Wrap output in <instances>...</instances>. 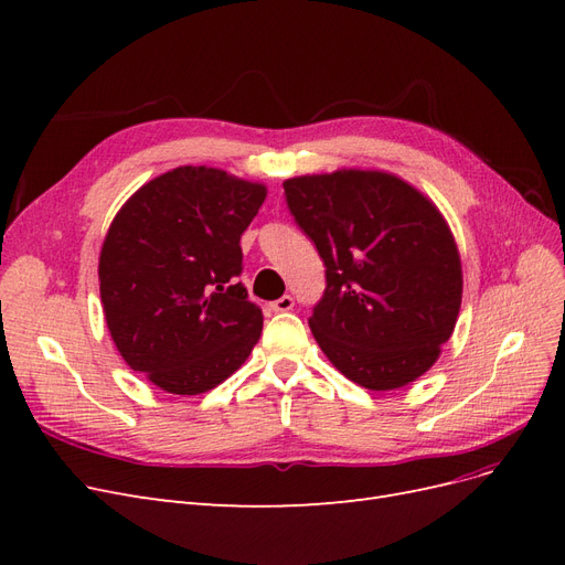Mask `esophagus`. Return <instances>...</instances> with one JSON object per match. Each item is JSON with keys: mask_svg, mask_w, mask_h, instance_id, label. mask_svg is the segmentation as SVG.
I'll return each instance as SVG.
<instances>
[{"mask_svg": "<svg viewBox=\"0 0 565 565\" xmlns=\"http://www.w3.org/2000/svg\"><path fill=\"white\" fill-rule=\"evenodd\" d=\"M292 309H295V299L289 297V295H282L280 299L270 301V311H276V313H287V311H292Z\"/></svg>", "mask_w": 565, "mask_h": 565, "instance_id": "obj_1", "label": "esophagus"}]
</instances>
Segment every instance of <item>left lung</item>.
I'll use <instances>...</instances> for the list:
<instances>
[{
  "mask_svg": "<svg viewBox=\"0 0 565 565\" xmlns=\"http://www.w3.org/2000/svg\"><path fill=\"white\" fill-rule=\"evenodd\" d=\"M287 207L324 262L309 318L330 363L370 391L429 370L461 306L455 235L436 204L396 174L337 169L282 183Z\"/></svg>",
  "mask_w": 565,
  "mask_h": 565,
  "instance_id": "1",
  "label": "left lung"
}]
</instances>
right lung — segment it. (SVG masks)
Returning <instances> with one entry per match:
<instances>
[{
    "label": "right lung",
    "mask_w": 565,
    "mask_h": 565,
    "mask_svg": "<svg viewBox=\"0 0 565 565\" xmlns=\"http://www.w3.org/2000/svg\"><path fill=\"white\" fill-rule=\"evenodd\" d=\"M264 200V183L185 164L115 214L98 256L100 303L119 355L158 388L210 391L259 341L262 309L235 278L241 235Z\"/></svg>",
    "instance_id": "1"
}]
</instances>
